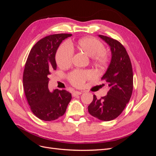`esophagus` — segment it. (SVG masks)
<instances>
[{
  "instance_id": "34e87169",
  "label": "esophagus",
  "mask_w": 156,
  "mask_h": 156,
  "mask_svg": "<svg viewBox=\"0 0 156 156\" xmlns=\"http://www.w3.org/2000/svg\"><path fill=\"white\" fill-rule=\"evenodd\" d=\"M82 92H83L75 91V92H73V94H72V96H73V97H75V96H78V95H80V94H82Z\"/></svg>"
}]
</instances>
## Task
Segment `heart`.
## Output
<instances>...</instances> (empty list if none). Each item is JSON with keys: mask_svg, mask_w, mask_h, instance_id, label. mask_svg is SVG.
I'll return each instance as SVG.
<instances>
[{"mask_svg": "<svg viewBox=\"0 0 156 156\" xmlns=\"http://www.w3.org/2000/svg\"><path fill=\"white\" fill-rule=\"evenodd\" d=\"M79 48L92 57L94 63L98 66H104L108 61V55L105 51V46L101 41L92 37H84L78 41ZM73 49L68 41L61 44L56 51L55 59L60 68L68 67L72 64ZM92 72L88 70H75L68 75L71 84L77 87L83 86L88 79L92 78Z\"/></svg>", "mask_w": 156, "mask_h": 156, "instance_id": "b5f03b06", "label": "heart"}]
</instances>
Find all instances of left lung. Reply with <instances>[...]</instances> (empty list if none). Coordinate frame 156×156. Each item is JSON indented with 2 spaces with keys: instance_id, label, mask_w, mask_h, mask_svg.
Here are the masks:
<instances>
[{
  "instance_id": "obj_1",
  "label": "left lung",
  "mask_w": 156,
  "mask_h": 156,
  "mask_svg": "<svg viewBox=\"0 0 156 156\" xmlns=\"http://www.w3.org/2000/svg\"><path fill=\"white\" fill-rule=\"evenodd\" d=\"M99 36L108 44L111 50V63L101 79L109 90L107 95L100 99L94 95L88 110L99 120L110 121L119 116L129 102L133 92V74L129 56L124 45L112 37Z\"/></svg>"
}]
</instances>
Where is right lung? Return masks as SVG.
I'll use <instances>...</instances> for the list:
<instances>
[{
  "mask_svg": "<svg viewBox=\"0 0 156 156\" xmlns=\"http://www.w3.org/2000/svg\"><path fill=\"white\" fill-rule=\"evenodd\" d=\"M72 34H56L39 40L30 50L25 66L23 82L25 96L36 117L45 121L58 119L64 115L72 100L69 92L48 88L49 75L56 69L55 55L62 40Z\"/></svg>",
  "mask_w": 156,
  "mask_h": 156,
  "instance_id": "right-lung-1",
  "label": "right lung"
}]
</instances>
